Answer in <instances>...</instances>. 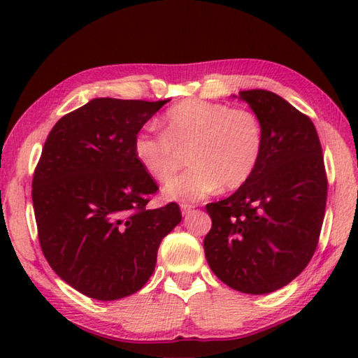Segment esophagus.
<instances>
[{
  "instance_id": "obj_1",
  "label": "esophagus",
  "mask_w": 358,
  "mask_h": 358,
  "mask_svg": "<svg viewBox=\"0 0 358 358\" xmlns=\"http://www.w3.org/2000/svg\"><path fill=\"white\" fill-rule=\"evenodd\" d=\"M194 208V205H187V203H181V213L183 215H187L189 211Z\"/></svg>"
}]
</instances>
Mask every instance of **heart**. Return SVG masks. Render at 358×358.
<instances>
[{"instance_id": "heart-1", "label": "heart", "mask_w": 358, "mask_h": 358, "mask_svg": "<svg viewBox=\"0 0 358 358\" xmlns=\"http://www.w3.org/2000/svg\"><path fill=\"white\" fill-rule=\"evenodd\" d=\"M143 172L167 183L189 155L191 169L164 189L167 201L196 202L221 186L237 189L256 172L264 150L257 115L221 102L186 99L162 118V134L141 131L132 143Z\"/></svg>"}]
</instances>
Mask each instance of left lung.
I'll list each match as a JSON object with an SVG mask.
<instances>
[{"mask_svg": "<svg viewBox=\"0 0 358 358\" xmlns=\"http://www.w3.org/2000/svg\"><path fill=\"white\" fill-rule=\"evenodd\" d=\"M262 124L256 172L232 196L207 203L203 240L213 273L238 292L262 295L310 264L322 229L327 173L313 121L266 90L238 93Z\"/></svg>", "mask_w": 358, "mask_h": 358, "instance_id": "1", "label": "left lung"}]
</instances>
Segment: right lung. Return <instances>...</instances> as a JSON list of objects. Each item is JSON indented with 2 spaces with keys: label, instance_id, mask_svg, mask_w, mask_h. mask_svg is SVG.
I'll use <instances>...</instances> for the list:
<instances>
[{
  "label": "right lung",
  "instance_id": "right-lung-1",
  "mask_svg": "<svg viewBox=\"0 0 358 358\" xmlns=\"http://www.w3.org/2000/svg\"><path fill=\"white\" fill-rule=\"evenodd\" d=\"M166 101L96 98L57 121L33 177L41 250L78 292L110 301L141 290L180 224L175 202L148 210L157 185L132 150Z\"/></svg>",
  "mask_w": 358,
  "mask_h": 358
}]
</instances>
